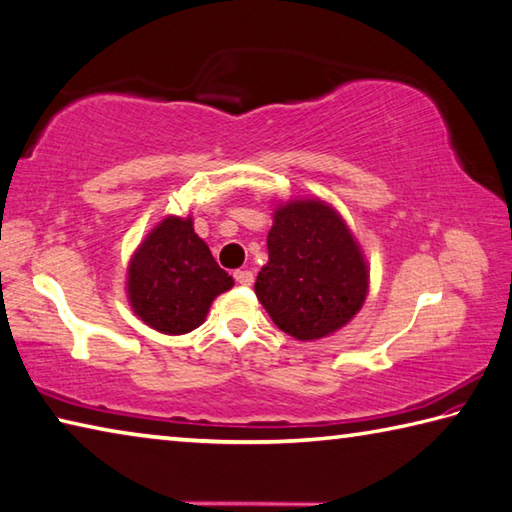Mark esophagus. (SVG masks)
I'll list each match as a JSON object with an SVG mask.
<instances>
[{
	"instance_id": "esophagus-1",
	"label": "esophagus",
	"mask_w": 512,
	"mask_h": 512,
	"mask_svg": "<svg viewBox=\"0 0 512 512\" xmlns=\"http://www.w3.org/2000/svg\"><path fill=\"white\" fill-rule=\"evenodd\" d=\"M235 280H237V284H241V286H250L253 284V271H248V268H241V271H235Z\"/></svg>"
}]
</instances>
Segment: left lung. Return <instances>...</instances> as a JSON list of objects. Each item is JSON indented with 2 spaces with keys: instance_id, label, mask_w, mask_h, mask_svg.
I'll return each mask as SVG.
<instances>
[{
  "instance_id": "8db88e82",
  "label": "left lung",
  "mask_w": 512,
  "mask_h": 512,
  "mask_svg": "<svg viewBox=\"0 0 512 512\" xmlns=\"http://www.w3.org/2000/svg\"><path fill=\"white\" fill-rule=\"evenodd\" d=\"M266 244L268 264L255 293L288 336L324 338L360 311L369 275L338 212L322 201L286 203L275 212Z\"/></svg>"
}]
</instances>
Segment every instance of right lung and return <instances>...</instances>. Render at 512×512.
Wrapping results in <instances>:
<instances>
[{"mask_svg": "<svg viewBox=\"0 0 512 512\" xmlns=\"http://www.w3.org/2000/svg\"><path fill=\"white\" fill-rule=\"evenodd\" d=\"M232 284L206 241L197 237L192 219L167 217L132 257L127 293L143 322L181 336L206 320L212 300Z\"/></svg>", "mask_w": 512, "mask_h": 512, "instance_id": "1", "label": "right lung"}]
</instances>
